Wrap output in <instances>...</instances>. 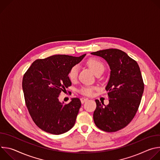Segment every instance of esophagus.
I'll return each instance as SVG.
<instances>
[{
    "instance_id": "obj_1",
    "label": "esophagus",
    "mask_w": 160,
    "mask_h": 160,
    "mask_svg": "<svg viewBox=\"0 0 160 160\" xmlns=\"http://www.w3.org/2000/svg\"><path fill=\"white\" fill-rule=\"evenodd\" d=\"M80 101H81L82 104H83L85 102H86V101H88V99H87V98H82L80 99Z\"/></svg>"
}]
</instances>
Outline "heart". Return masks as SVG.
I'll return each mask as SVG.
<instances>
[{
    "instance_id": "1",
    "label": "heart",
    "mask_w": 160,
    "mask_h": 160,
    "mask_svg": "<svg viewBox=\"0 0 160 160\" xmlns=\"http://www.w3.org/2000/svg\"><path fill=\"white\" fill-rule=\"evenodd\" d=\"M87 64L92 70L94 73L97 75L99 73H102L104 70V65L102 61L96 58H90L87 61ZM79 66L76 64L71 68V69L68 73V78L71 82H75L77 79L78 72H79ZM97 88L94 86L85 85L82 86L78 89V92L85 96L92 95L94 90Z\"/></svg>"
}]
</instances>
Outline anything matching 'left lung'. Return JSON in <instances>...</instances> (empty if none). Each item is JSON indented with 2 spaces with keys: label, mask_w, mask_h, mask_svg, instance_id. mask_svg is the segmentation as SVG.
<instances>
[{
  "label": "left lung",
  "mask_w": 160,
  "mask_h": 160,
  "mask_svg": "<svg viewBox=\"0 0 160 160\" xmlns=\"http://www.w3.org/2000/svg\"><path fill=\"white\" fill-rule=\"evenodd\" d=\"M104 59L111 72L106 87L109 104L96 99L93 118L96 125L107 132H117L125 127L138 110L144 85L140 68L125 52L108 49L91 53Z\"/></svg>",
  "instance_id": "obj_1"
}]
</instances>
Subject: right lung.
Masks as SVG:
<instances>
[{"label": "right lung", "instance_id": "obj_1", "mask_svg": "<svg viewBox=\"0 0 160 160\" xmlns=\"http://www.w3.org/2000/svg\"><path fill=\"white\" fill-rule=\"evenodd\" d=\"M86 54L80 57L54 55L35 61L22 78V87L30 115L42 130L55 135L64 133L75 125L81 107L78 98L64 104L59 95L71 86L68 73Z\"/></svg>", "mask_w": 160, "mask_h": 160}]
</instances>
